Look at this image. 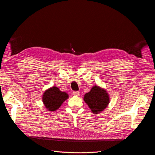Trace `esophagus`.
<instances>
[{
    "label": "esophagus",
    "mask_w": 155,
    "mask_h": 155,
    "mask_svg": "<svg viewBox=\"0 0 155 155\" xmlns=\"http://www.w3.org/2000/svg\"><path fill=\"white\" fill-rule=\"evenodd\" d=\"M72 94L74 96H79V95H80V94H79V92L78 91H74L72 92Z\"/></svg>",
    "instance_id": "34e87169"
}]
</instances>
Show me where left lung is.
Masks as SVG:
<instances>
[{"instance_id":"left-lung-1","label":"left lung","mask_w":155,"mask_h":155,"mask_svg":"<svg viewBox=\"0 0 155 155\" xmlns=\"http://www.w3.org/2000/svg\"><path fill=\"white\" fill-rule=\"evenodd\" d=\"M83 100L94 114L104 110L110 101L107 92L96 85L94 86L90 92L85 94Z\"/></svg>"}]
</instances>
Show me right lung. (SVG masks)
<instances>
[{
    "instance_id": "obj_1",
    "label": "right lung",
    "mask_w": 155,
    "mask_h": 155,
    "mask_svg": "<svg viewBox=\"0 0 155 155\" xmlns=\"http://www.w3.org/2000/svg\"><path fill=\"white\" fill-rule=\"evenodd\" d=\"M68 98V94L61 91L57 87H51L44 92L43 102L48 110L55 111Z\"/></svg>"
}]
</instances>
